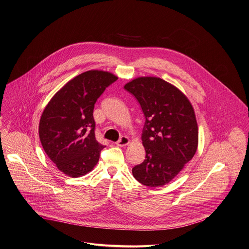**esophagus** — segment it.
I'll use <instances>...</instances> for the list:
<instances>
[{
	"instance_id": "34e87169",
	"label": "esophagus",
	"mask_w": 249,
	"mask_h": 249,
	"mask_svg": "<svg viewBox=\"0 0 249 249\" xmlns=\"http://www.w3.org/2000/svg\"><path fill=\"white\" fill-rule=\"evenodd\" d=\"M130 143V139L126 137H122L120 138L117 142H116V145L119 146V147H124L126 145H128Z\"/></svg>"
}]
</instances>
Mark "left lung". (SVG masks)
Returning <instances> with one entry per match:
<instances>
[{"mask_svg": "<svg viewBox=\"0 0 249 249\" xmlns=\"http://www.w3.org/2000/svg\"><path fill=\"white\" fill-rule=\"evenodd\" d=\"M138 99L145 116L142 144L146 156L132 170L149 187L169 183L193 159L198 130L193 106L176 86L155 76H141L124 86Z\"/></svg>", "mask_w": 249, "mask_h": 249, "instance_id": "8db88e82", "label": "left lung"}]
</instances>
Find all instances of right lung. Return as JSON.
<instances>
[{"label": "right lung", "mask_w": 249, "mask_h": 249, "mask_svg": "<svg viewBox=\"0 0 249 249\" xmlns=\"http://www.w3.org/2000/svg\"><path fill=\"white\" fill-rule=\"evenodd\" d=\"M109 71L91 70L65 84L50 100L39 122L44 151L63 174L79 178L99 160L93 108L105 89L117 80Z\"/></svg>", "instance_id": "right-lung-1"}]
</instances>
